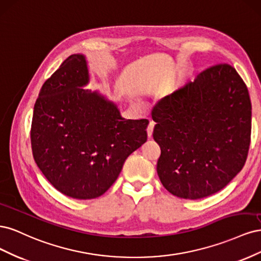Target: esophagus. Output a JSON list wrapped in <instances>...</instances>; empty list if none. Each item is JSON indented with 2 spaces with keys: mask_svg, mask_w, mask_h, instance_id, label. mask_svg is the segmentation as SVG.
Masks as SVG:
<instances>
[{
  "mask_svg": "<svg viewBox=\"0 0 261 261\" xmlns=\"http://www.w3.org/2000/svg\"><path fill=\"white\" fill-rule=\"evenodd\" d=\"M153 127H154V123L153 122H150L148 127H147V135H148V138H151L152 136V133H153Z\"/></svg>",
  "mask_w": 261,
  "mask_h": 261,
  "instance_id": "34e87169",
  "label": "esophagus"
}]
</instances>
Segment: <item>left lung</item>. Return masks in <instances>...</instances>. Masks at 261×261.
Masks as SVG:
<instances>
[{
    "instance_id": "left-lung-1",
    "label": "left lung",
    "mask_w": 261,
    "mask_h": 261,
    "mask_svg": "<svg viewBox=\"0 0 261 261\" xmlns=\"http://www.w3.org/2000/svg\"><path fill=\"white\" fill-rule=\"evenodd\" d=\"M153 139L156 172L179 198L200 199L224 188L243 169L251 134L246 85L226 63L212 65L158 102Z\"/></svg>"
}]
</instances>
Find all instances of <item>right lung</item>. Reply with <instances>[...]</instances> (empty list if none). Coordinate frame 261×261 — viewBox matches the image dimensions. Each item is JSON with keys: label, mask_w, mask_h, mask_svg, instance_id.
I'll return each instance as SVG.
<instances>
[{"label": "right lung", "mask_w": 261, "mask_h": 261, "mask_svg": "<svg viewBox=\"0 0 261 261\" xmlns=\"http://www.w3.org/2000/svg\"><path fill=\"white\" fill-rule=\"evenodd\" d=\"M85 57L73 54L45 81L35 103L34 159L59 192L75 199L103 195L127 156L146 143L148 120L122 118L88 84Z\"/></svg>", "instance_id": "add662e5"}]
</instances>
